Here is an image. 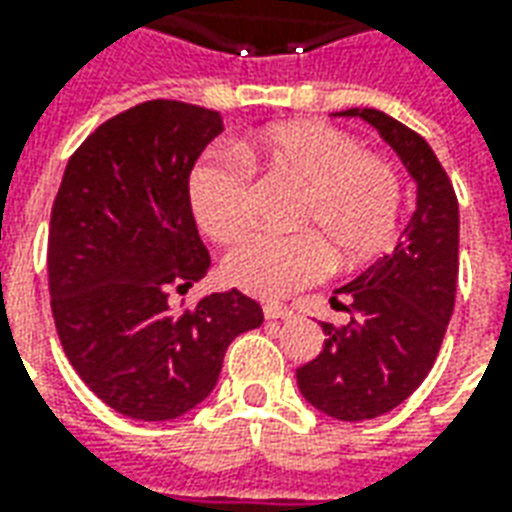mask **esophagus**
I'll return each mask as SVG.
<instances>
[{
    "mask_svg": "<svg viewBox=\"0 0 512 512\" xmlns=\"http://www.w3.org/2000/svg\"><path fill=\"white\" fill-rule=\"evenodd\" d=\"M263 315H266L268 321H285V318L293 315V310L285 307V304H266V307H263Z\"/></svg>",
    "mask_w": 512,
    "mask_h": 512,
    "instance_id": "obj_1",
    "label": "esophagus"
}]
</instances>
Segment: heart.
Masks as SVG:
<instances>
[{
	"label": "heart",
	"instance_id": "1",
	"mask_svg": "<svg viewBox=\"0 0 512 512\" xmlns=\"http://www.w3.org/2000/svg\"><path fill=\"white\" fill-rule=\"evenodd\" d=\"M249 167L299 189L290 224L307 230L249 235L224 255V279L252 296H288L326 274V251L337 266H356L395 233L403 197L395 167L340 128L288 123L241 142L235 156L213 153L191 169V211L213 241H233L252 224Z\"/></svg>",
	"mask_w": 512,
	"mask_h": 512
}]
</instances>
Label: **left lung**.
Wrapping results in <instances>:
<instances>
[{"label": "left lung", "instance_id": "obj_1", "mask_svg": "<svg viewBox=\"0 0 512 512\" xmlns=\"http://www.w3.org/2000/svg\"><path fill=\"white\" fill-rule=\"evenodd\" d=\"M392 145L417 180V211L389 255L332 296L351 321L296 370L301 395L343 422L381 417L417 389L439 356L458 288V197L430 145L378 109H345Z\"/></svg>", "mask_w": 512, "mask_h": 512}]
</instances>
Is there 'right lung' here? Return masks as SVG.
<instances>
[{"mask_svg": "<svg viewBox=\"0 0 512 512\" xmlns=\"http://www.w3.org/2000/svg\"><path fill=\"white\" fill-rule=\"evenodd\" d=\"M222 134L213 109L145 101L76 147L49 224L51 315L84 384L120 414L164 422L211 395L224 351L263 310L241 290L172 310L208 274L189 175Z\"/></svg>", "mask_w": 512, "mask_h": 512, "instance_id": "obj_1", "label": "right lung"}]
</instances>
